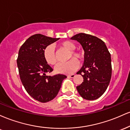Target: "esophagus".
I'll return each instance as SVG.
<instances>
[{
    "mask_svg": "<svg viewBox=\"0 0 130 130\" xmlns=\"http://www.w3.org/2000/svg\"><path fill=\"white\" fill-rule=\"evenodd\" d=\"M74 76H75V75H74V74H69V75H68V77H71V78H73Z\"/></svg>",
    "mask_w": 130,
    "mask_h": 130,
    "instance_id": "esophagus-1",
    "label": "esophagus"
}]
</instances>
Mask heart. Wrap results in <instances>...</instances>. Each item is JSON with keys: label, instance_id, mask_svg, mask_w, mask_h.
Returning <instances> with one entry per match:
<instances>
[{"label": "heart", "instance_id": "heart-1", "mask_svg": "<svg viewBox=\"0 0 130 130\" xmlns=\"http://www.w3.org/2000/svg\"><path fill=\"white\" fill-rule=\"evenodd\" d=\"M60 46L61 48L65 49L70 51L69 54H68V59H71L66 63H58L55 67V70L58 73H72L76 70L79 67L78 62L75 59L79 60H81L83 59V55L79 52L74 51L76 48V46L71 41H63L60 43ZM43 56L46 62L50 65H54L56 63V53H55L54 48L53 45L46 46L43 51Z\"/></svg>", "mask_w": 130, "mask_h": 130}]
</instances>
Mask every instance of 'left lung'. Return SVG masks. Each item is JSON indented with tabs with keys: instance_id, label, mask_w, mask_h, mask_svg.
<instances>
[{
	"instance_id": "1",
	"label": "left lung",
	"mask_w": 130,
	"mask_h": 130,
	"mask_svg": "<svg viewBox=\"0 0 130 130\" xmlns=\"http://www.w3.org/2000/svg\"><path fill=\"white\" fill-rule=\"evenodd\" d=\"M76 40L84 51V62L77 74L84 80L76 89L84 99L94 100L104 93L112 74L111 54L105 43L96 37L80 33L71 38Z\"/></svg>"
}]
</instances>
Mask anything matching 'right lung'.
Segmentation results:
<instances>
[{
    "mask_svg": "<svg viewBox=\"0 0 130 130\" xmlns=\"http://www.w3.org/2000/svg\"><path fill=\"white\" fill-rule=\"evenodd\" d=\"M59 40L41 34L30 37L21 46L17 59L19 76L22 85L33 98L41 103L48 102L57 96L67 76L58 74L51 76L47 73L53 68L44 60L46 46Z\"/></svg>",
    "mask_w": 130,
    "mask_h": 130,
    "instance_id": "obj_1",
    "label": "right lung"
}]
</instances>
